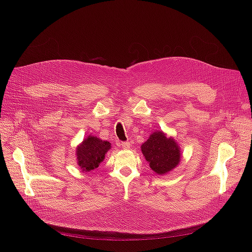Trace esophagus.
Returning <instances> with one entry per match:
<instances>
[{
    "instance_id": "esophagus-1",
    "label": "esophagus",
    "mask_w": 252,
    "mask_h": 252,
    "mask_svg": "<svg viewBox=\"0 0 252 252\" xmlns=\"http://www.w3.org/2000/svg\"><path fill=\"white\" fill-rule=\"evenodd\" d=\"M121 147L124 149V150H128L129 147H130V143L128 141H124L121 143Z\"/></svg>"
}]
</instances>
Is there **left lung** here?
Masks as SVG:
<instances>
[{
  "label": "left lung",
  "mask_w": 252,
  "mask_h": 252,
  "mask_svg": "<svg viewBox=\"0 0 252 252\" xmlns=\"http://www.w3.org/2000/svg\"><path fill=\"white\" fill-rule=\"evenodd\" d=\"M150 167L158 174H165L181 161V150L172 137H166L162 131H155L141 147Z\"/></svg>",
  "instance_id": "obj_1"
}]
</instances>
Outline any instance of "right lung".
<instances>
[{
  "label": "right lung",
  "instance_id": "right-lung-1",
  "mask_svg": "<svg viewBox=\"0 0 252 252\" xmlns=\"http://www.w3.org/2000/svg\"><path fill=\"white\" fill-rule=\"evenodd\" d=\"M111 148L109 141L93 135L88 136L77 148L78 164L83 171L94 170L104 159L105 154Z\"/></svg>",
  "mask_w": 252,
  "mask_h": 252
}]
</instances>
